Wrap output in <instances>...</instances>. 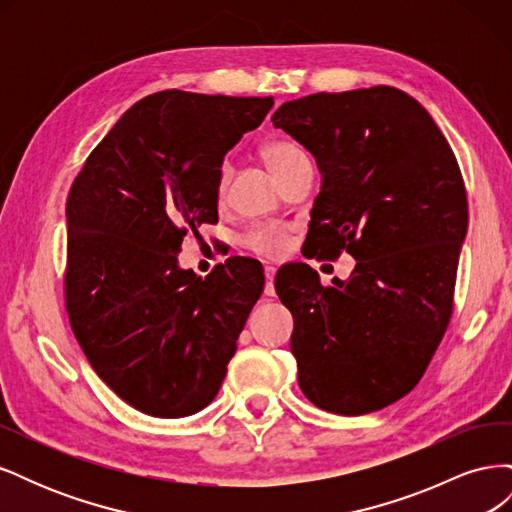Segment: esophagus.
<instances>
[{"label": "esophagus", "instance_id": "esophagus-1", "mask_svg": "<svg viewBox=\"0 0 512 512\" xmlns=\"http://www.w3.org/2000/svg\"><path fill=\"white\" fill-rule=\"evenodd\" d=\"M275 273H277L275 267H271V265L265 267V280H267V284H265V294H267V297H273V294H275V286H273Z\"/></svg>", "mask_w": 512, "mask_h": 512}]
</instances>
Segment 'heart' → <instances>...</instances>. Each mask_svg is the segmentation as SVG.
I'll return each mask as SVG.
<instances>
[{
    "instance_id": "obj_1",
    "label": "heart",
    "mask_w": 512,
    "mask_h": 512,
    "mask_svg": "<svg viewBox=\"0 0 512 512\" xmlns=\"http://www.w3.org/2000/svg\"><path fill=\"white\" fill-rule=\"evenodd\" d=\"M260 158L267 164V168L273 173V177L282 175L288 166L299 162L305 156V151L297 145L288 141V138H275V141H267L260 147ZM226 181H228V170L224 168L218 179V198L226 192ZM245 245L250 247L252 252L262 256H277L284 252L286 247V230L282 226H256L254 230L247 232Z\"/></svg>"
}]
</instances>
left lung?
<instances>
[{
  "label": "left lung",
  "mask_w": 512,
  "mask_h": 512,
  "mask_svg": "<svg viewBox=\"0 0 512 512\" xmlns=\"http://www.w3.org/2000/svg\"><path fill=\"white\" fill-rule=\"evenodd\" d=\"M271 121L320 168L314 250L356 260L333 286L309 265L275 277L299 386L333 414L382 410L423 378L453 314L468 230L455 153L421 104L386 85L292 100Z\"/></svg>",
  "instance_id": "1"
}]
</instances>
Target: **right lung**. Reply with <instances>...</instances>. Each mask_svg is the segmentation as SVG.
Wrapping results in <instances>:
<instances>
[{
    "label": "right lung",
    "mask_w": 512,
    "mask_h": 512,
    "mask_svg": "<svg viewBox=\"0 0 512 512\" xmlns=\"http://www.w3.org/2000/svg\"><path fill=\"white\" fill-rule=\"evenodd\" d=\"M271 106L158 91L123 113L70 188L72 331L96 374L149 416L211 404L265 286L258 260L228 258L203 280L177 254L188 232L218 222L224 156Z\"/></svg>",
    "instance_id": "obj_1"
}]
</instances>
